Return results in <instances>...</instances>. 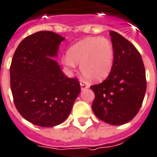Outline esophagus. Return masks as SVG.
I'll return each instance as SVG.
<instances>
[{"label":"esophagus","mask_w":157,"mask_h":157,"mask_svg":"<svg viewBox=\"0 0 157 157\" xmlns=\"http://www.w3.org/2000/svg\"><path fill=\"white\" fill-rule=\"evenodd\" d=\"M81 90H85V89H87L89 86H88V85L86 84V83L85 82V81H81Z\"/></svg>","instance_id":"esophagus-1"}]
</instances>
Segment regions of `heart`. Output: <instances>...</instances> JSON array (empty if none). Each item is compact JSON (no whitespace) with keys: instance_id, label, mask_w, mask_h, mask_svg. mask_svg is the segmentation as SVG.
<instances>
[{"instance_id":"obj_1","label":"heart","mask_w":157,"mask_h":157,"mask_svg":"<svg viewBox=\"0 0 157 157\" xmlns=\"http://www.w3.org/2000/svg\"><path fill=\"white\" fill-rule=\"evenodd\" d=\"M62 61L69 69L75 68L76 63H81L80 69L84 77L92 81H101L112 71L114 47L106 38H87L73 44Z\"/></svg>"}]
</instances>
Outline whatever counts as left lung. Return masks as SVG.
Returning a JSON list of instances; mask_svg holds the SVG:
<instances>
[{"instance_id":"1","label":"left lung","mask_w":157,"mask_h":157,"mask_svg":"<svg viewBox=\"0 0 157 157\" xmlns=\"http://www.w3.org/2000/svg\"><path fill=\"white\" fill-rule=\"evenodd\" d=\"M114 51L111 72L100 84L90 86L95 94V115L111 125L128 123L137 114L144 98L147 81L144 62L136 47L115 31L109 32Z\"/></svg>"}]
</instances>
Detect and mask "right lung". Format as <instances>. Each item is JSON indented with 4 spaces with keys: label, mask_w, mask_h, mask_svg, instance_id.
Here are the masks:
<instances>
[{
    "label": "right lung",
    "mask_w": 157,
    "mask_h": 157,
    "mask_svg": "<svg viewBox=\"0 0 157 157\" xmlns=\"http://www.w3.org/2000/svg\"><path fill=\"white\" fill-rule=\"evenodd\" d=\"M64 39L39 31L25 38L13 56L10 87L14 105L25 119L39 127L63 123L81 91L78 79L67 77L51 58L56 56Z\"/></svg>",
    "instance_id": "right-lung-1"
}]
</instances>
